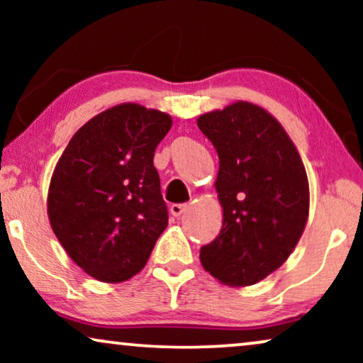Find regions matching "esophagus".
Segmentation results:
<instances>
[{"mask_svg":"<svg viewBox=\"0 0 363 363\" xmlns=\"http://www.w3.org/2000/svg\"><path fill=\"white\" fill-rule=\"evenodd\" d=\"M186 205H182V203H173V205L170 206V213H172V215L173 216H182L183 215V213H185L186 211Z\"/></svg>","mask_w":363,"mask_h":363,"instance_id":"esophagus-1","label":"esophagus"}]
</instances>
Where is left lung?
Wrapping results in <instances>:
<instances>
[{"label":"left lung","mask_w":363,"mask_h":363,"mask_svg":"<svg viewBox=\"0 0 363 363\" xmlns=\"http://www.w3.org/2000/svg\"><path fill=\"white\" fill-rule=\"evenodd\" d=\"M198 127L220 158L216 191L223 228L200 261L218 281L251 286L294 250L309 215V183L299 152L264 108L236 102L205 113Z\"/></svg>","instance_id":"8db88e82"}]
</instances>
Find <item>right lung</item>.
I'll list each match as a JSON object with an SVG mask.
<instances>
[{"label":"right lung","instance_id":"1","mask_svg":"<svg viewBox=\"0 0 363 363\" xmlns=\"http://www.w3.org/2000/svg\"><path fill=\"white\" fill-rule=\"evenodd\" d=\"M170 127L167 113L122 104L79 128L59 158L49 221L71 259L99 281L137 274L168 225L153 155Z\"/></svg>","mask_w":363,"mask_h":363}]
</instances>
